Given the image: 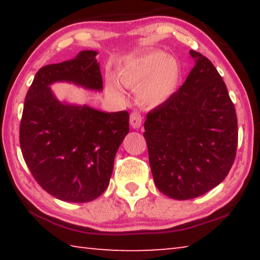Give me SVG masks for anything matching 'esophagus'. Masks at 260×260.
<instances>
[{
  "instance_id": "1",
  "label": "esophagus",
  "mask_w": 260,
  "mask_h": 260,
  "mask_svg": "<svg viewBox=\"0 0 260 260\" xmlns=\"http://www.w3.org/2000/svg\"><path fill=\"white\" fill-rule=\"evenodd\" d=\"M129 122L133 128H140L141 125H142V116H141V113L138 111L132 112L129 117Z\"/></svg>"
}]
</instances>
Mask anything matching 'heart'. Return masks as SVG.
Instances as JSON below:
<instances>
[{
  "instance_id": "obj_1",
  "label": "heart",
  "mask_w": 260,
  "mask_h": 260,
  "mask_svg": "<svg viewBox=\"0 0 260 260\" xmlns=\"http://www.w3.org/2000/svg\"><path fill=\"white\" fill-rule=\"evenodd\" d=\"M180 65L164 51H151L129 60L119 71L122 85L136 88V100L146 107H157L174 94L180 80ZM113 94L122 96L121 88L109 81Z\"/></svg>"
}]
</instances>
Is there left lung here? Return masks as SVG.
<instances>
[{"label":"left lung","instance_id":"1","mask_svg":"<svg viewBox=\"0 0 260 260\" xmlns=\"http://www.w3.org/2000/svg\"><path fill=\"white\" fill-rule=\"evenodd\" d=\"M195 67L178 91L147 114L143 133L158 190L184 201L227 177L237 148V118L211 60L190 50Z\"/></svg>","mask_w":260,"mask_h":260}]
</instances>
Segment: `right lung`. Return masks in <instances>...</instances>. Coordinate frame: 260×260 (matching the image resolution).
<instances>
[{
    "label": "right lung",
    "instance_id": "1",
    "mask_svg": "<svg viewBox=\"0 0 260 260\" xmlns=\"http://www.w3.org/2000/svg\"><path fill=\"white\" fill-rule=\"evenodd\" d=\"M98 51L49 64L37 72L26 94L19 142L37 182L56 199L86 203L108 188L118 148L129 132L127 111L103 112L55 98L54 82L103 89Z\"/></svg>",
    "mask_w": 260,
    "mask_h": 260
}]
</instances>
